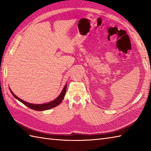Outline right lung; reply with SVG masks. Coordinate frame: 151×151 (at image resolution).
<instances>
[{
  "mask_svg": "<svg viewBox=\"0 0 151 151\" xmlns=\"http://www.w3.org/2000/svg\"><path fill=\"white\" fill-rule=\"evenodd\" d=\"M66 88H67V84L64 86V88L63 89L62 93H61L60 95L55 99V100L52 101V102H49V103H45V104H34L28 103V102L22 101L21 99L17 97V96H16L14 93L12 91L11 89H10V91L12 93V94L13 95V96H14L15 99H17V100L21 102L22 104L26 105L27 106H28V108H30L31 109H32V110H36V111H42V110H49V109H51L54 107H56V106L60 104L61 103V102L62 101L64 97H65V92H66Z\"/></svg>",
  "mask_w": 151,
  "mask_h": 151,
  "instance_id": "1",
  "label": "right lung"
}]
</instances>
